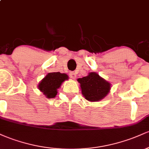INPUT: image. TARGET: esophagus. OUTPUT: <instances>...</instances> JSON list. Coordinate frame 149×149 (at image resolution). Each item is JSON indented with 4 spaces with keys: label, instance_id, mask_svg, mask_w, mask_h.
Returning a JSON list of instances; mask_svg holds the SVG:
<instances>
[{
    "label": "esophagus",
    "instance_id": "esophagus-1",
    "mask_svg": "<svg viewBox=\"0 0 149 149\" xmlns=\"http://www.w3.org/2000/svg\"><path fill=\"white\" fill-rule=\"evenodd\" d=\"M69 76L71 77V78H73V79H76V73L75 72H70V73H69Z\"/></svg>",
    "mask_w": 149,
    "mask_h": 149
}]
</instances>
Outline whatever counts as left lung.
I'll use <instances>...</instances> for the list:
<instances>
[{
  "label": "left lung",
  "instance_id": "8db88e82",
  "mask_svg": "<svg viewBox=\"0 0 149 149\" xmlns=\"http://www.w3.org/2000/svg\"><path fill=\"white\" fill-rule=\"evenodd\" d=\"M82 94L87 100L97 102L105 97L110 90V83L102 78L96 73H90L88 76L78 78Z\"/></svg>",
  "mask_w": 149,
  "mask_h": 149
}]
</instances>
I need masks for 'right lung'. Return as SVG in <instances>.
Returning a JSON list of instances; mask_svg holds the SVG:
<instances>
[{
	"instance_id": "add662e5",
	"label": "right lung",
	"mask_w": 149,
	"mask_h": 149,
	"mask_svg": "<svg viewBox=\"0 0 149 149\" xmlns=\"http://www.w3.org/2000/svg\"><path fill=\"white\" fill-rule=\"evenodd\" d=\"M68 76L59 72L49 73L38 85V88L47 98H54L57 94V89L61 86Z\"/></svg>"
}]
</instances>
